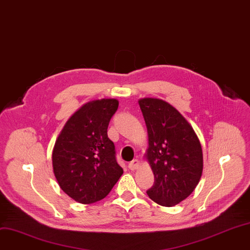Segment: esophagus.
<instances>
[{
	"label": "esophagus",
	"instance_id": "esophagus-1",
	"mask_svg": "<svg viewBox=\"0 0 250 250\" xmlns=\"http://www.w3.org/2000/svg\"><path fill=\"white\" fill-rule=\"evenodd\" d=\"M139 166H140L139 161H138V160H133L132 162L128 163V169H130V170H136V169L139 168Z\"/></svg>",
	"mask_w": 250,
	"mask_h": 250
}]
</instances>
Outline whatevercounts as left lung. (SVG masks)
Here are the masks:
<instances>
[{
	"mask_svg": "<svg viewBox=\"0 0 250 250\" xmlns=\"http://www.w3.org/2000/svg\"><path fill=\"white\" fill-rule=\"evenodd\" d=\"M147 127L145 158L154 175L147 195L161 206L172 207L195 190L203 172V151L192 126L168 102L138 101Z\"/></svg>",
	"mask_w": 250,
	"mask_h": 250,
	"instance_id": "8db88e82",
	"label": "left lung"
}]
</instances>
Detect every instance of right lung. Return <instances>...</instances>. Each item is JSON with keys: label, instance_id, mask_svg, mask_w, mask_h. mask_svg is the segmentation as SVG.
Here are the masks:
<instances>
[{"label": "right lung", "instance_id": "right-lung-1", "mask_svg": "<svg viewBox=\"0 0 250 250\" xmlns=\"http://www.w3.org/2000/svg\"><path fill=\"white\" fill-rule=\"evenodd\" d=\"M117 108L116 99L87 102L71 115L55 141L54 176L63 192L81 204L104 199L124 173L107 135Z\"/></svg>", "mask_w": 250, "mask_h": 250}]
</instances>
